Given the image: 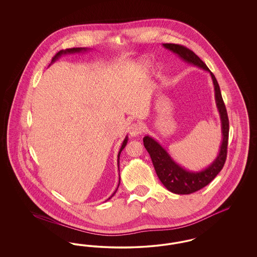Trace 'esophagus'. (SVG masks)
Wrapping results in <instances>:
<instances>
[{
  "mask_svg": "<svg viewBox=\"0 0 257 257\" xmlns=\"http://www.w3.org/2000/svg\"><path fill=\"white\" fill-rule=\"evenodd\" d=\"M142 131H143V128L138 123H134L129 127V134L131 137H137V136L142 134Z\"/></svg>",
  "mask_w": 257,
  "mask_h": 257,
  "instance_id": "esophagus-1",
  "label": "esophagus"
}]
</instances>
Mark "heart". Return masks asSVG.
<instances>
[{
    "instance_id": "1",
    "label": "heart",
    "mask_w": 257,
    "mask_h": 257,
    "mask_svg": "<svg viewBox=\"0 0 257 257\" xmlns=\"http://www.w3.org/2000/svg\"><path fill=\"white\" fill-rule=\"evenodd\" d=\"M149 67H150V65H149L148 61H146V60L140 61V69L142 70L143 73H148L149 72Z\"/></svg>"
}]
</instances>
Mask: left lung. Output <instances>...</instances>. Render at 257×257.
Wrapping results in <instances>:
<instances>
[{"label":"left lung","instance_id":"obj_1","mask_svg":"<svg viewBox=\"0 0 257 257\" xmlns=\"http://www.w3.org/2000/svg\"><path fill=\"white\" fill-rule=\"evenodd\" d=\"M163 46L166 49L170 50L173 54L177 55L185 62L199 67L210 74L214 85L216 106L220 114L221 143L219 153L208 167L200 171H189L185 169L172 159L168 150L165 147H162L156 140H154L149 135H147L144 138V145L151 157L160 181L173 194L189 195L202 189L210 183L223 168L226 159L229 133L228 116L221 97L220 86L217 82L216 77L210 71L207 65L193 51L184 47L182 45L164 43Z\"/></svg>","mask_w":257,"mask_h":257}]
</instances>
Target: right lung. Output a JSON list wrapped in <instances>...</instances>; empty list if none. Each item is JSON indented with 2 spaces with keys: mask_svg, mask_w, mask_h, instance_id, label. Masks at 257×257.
Returning <instances> with one entry per match:
<instances>
[{
  "mask_svg": "<svg viewBox=\"0 0 257 257\" xmlns=\"http://www.w3.org/2000/svg\"><path fill=\"white\" fill-rule=\"evenodd\" d=\"M88 48H71V49H65V50H61L60 51L59 53H57V55L53 58V60L51 61V63H53V62H55V61H57L58 59H60L61 56H64V55H69V54H78V53H84V52H86V51H88ZM127 142H128V136H126L125 137V139H124V141L122 142V145H121V147H120V149H119V151H118V154H117V167H118V171H119V157H120V153H121V151L123 150V148L126 147V145H127ZM119 184H120V175H119V181H118V185H117V188H116V190L113 192V194L111 195V196L107 199V200H109L110 199L112 196H114V194L116 193V191H117V189H118V186H119Z\"/></svg>",
  "mask_w": 257,
  "mask_h": 257,
  "instance_id": "add662e5",
  "label": "right lung"
}]
</instances>
